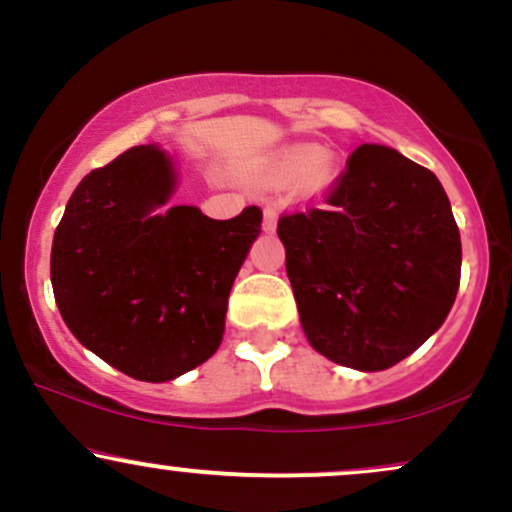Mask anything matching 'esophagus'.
<instances>
[{
	"instance_id": "1",
	"label": "esophagus",
	"mask_w": 512,
	"mask_h": 512,
	"mask_svg": "<svg viewBox=\"0 0 512 512\" xmlns=\"http://www.w3.org/2000/svg\"><path fill=\"white\" fill-rule=\"evenodd\" d=\"M264 233H274L276 231V211L272 207L264 209V221H262Z\"/></svg>"
}]
</instances>
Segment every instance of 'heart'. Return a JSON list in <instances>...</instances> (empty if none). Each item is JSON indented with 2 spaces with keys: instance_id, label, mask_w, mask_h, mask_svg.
<instances>
[{
  "instance_id": "obj_1",
  "label": "heart",
  "mask_w": 512,
  "mask_h": 512,
  "mask_svg": "<svg viewBox=\"0 0 512 512\" xmlns=\"http://www.w3.org/2000/svg\"><path fill=\"white\" fill-rule=\"evenodd\" d=\"M257 178L267 185H289L296 182L305 197H320L337 182L339 166L325 149L317 144H289L269 154L257 166Z\"/></svg>"
}]
</instances>
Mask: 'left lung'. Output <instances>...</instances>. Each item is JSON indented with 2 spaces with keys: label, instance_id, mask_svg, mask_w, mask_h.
I'll list each match as a JSON object with an SVG mask.
<instances>
[{
  "label": "left lung",
  "instance_id": "left-lung-1",
  "mask_svg": "<svg viewBox=\"0 0 512 512\" xmlns=\"http://www.w3.org/2000/svg\"><path fill=\"white\" fill-rule=\"evenodd\" d=\"M276 233L305 337L339 366L373 373L414 354L460 289L450 199L390 146H358L327 207L281 216Z\"/></svg>",
  "mask_w": 512,
  "mask_h": 512
}]
</instances>
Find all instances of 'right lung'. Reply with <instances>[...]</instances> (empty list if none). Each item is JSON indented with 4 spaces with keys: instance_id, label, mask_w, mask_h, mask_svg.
I'll return each mask as SVG.
<instances>
[{
    "instance_id": "right-lung-1",
    "label": "right lung",
    "mask_w": 512,
    "mask_h": 512,
    "mask_svg": "<svg viewBox=\"0 0 512 512\" xmlns=\"http://www.w3.org/2000/svg\"><path fill=\"white\" fill-rule=\"evenodd\" d=\"M175 185L166 151L132 146L76 185L52 238V291L69 332L144 383L216 354L228 293L260 236L257 207L216 221L173 207Z\"/></svg>"
}]
</instances>
